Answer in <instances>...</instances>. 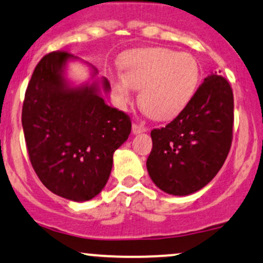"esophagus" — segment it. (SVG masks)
Returning <instances> with one entry per match:
<instances>
[{
  "instance_id": "obj_1",
  "label": "esophagus",
  "mask_w": 263,
  "mask_h": 263,
  "mask_svg": "<svg viewBox=\"0 0 263 263\" xmlns=\"http://www.w3.org/2000/svg\"><path fill=\"white\" fill-rule=\"evenodd\" d=\"M147 128L144 127L143 125H138V123H134L132 125V134L137 135V134H142V132H146Z\"/></svg>"
}]
</instances>
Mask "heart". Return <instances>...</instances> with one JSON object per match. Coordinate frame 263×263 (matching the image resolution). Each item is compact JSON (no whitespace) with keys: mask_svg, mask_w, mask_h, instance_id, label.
I'll list each match as a JSON object with an SVG mask.
<instances>
[{"mask_svg":"<svg viewBox=\"0 0 263 263\" xmlns=\"http://www.w3.org/2000/svg\"><path fill=\"white\" fill-rule=\"evenodd\" d=\"M122 70L107 78L119 106L134 101L141 89L140 102L157 120H170L180 114L197 91L200 65L189 53H178L161 47L143 48L126 54Z\"/></svg>","mask_w":263,"mask_h":263,"instance_id":"obj_1","label":"heart"}]
</instances>
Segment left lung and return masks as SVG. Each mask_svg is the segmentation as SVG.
Masks as SVG:
<instances>
[{"label": "left lung", "instance_id": "1", "mask_svg": "<svg viewBox=\"0 0 263 263\" xmlns=\"http://www.w3.org/2000/svg\"><path fill=\"white\" fill-rule=\"evenodd\" d=\"M234 95L225 78L211 73L186 107L165 127L151 132L147 171L167 194H193L218 174L231 147Z\"/></svg>", "mask_w": 263, "mask_h": 263}]
</instances>
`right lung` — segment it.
I'll list each match as a JSON object with an SVG mask.
<instances>
[{
  "label": "right lung",
  "mask_w": 263,
  "mask_h": 263,
  "mask_svg": "<svg viewBox=\"0 0 263 263\" xmlns=\"http://www.w3.org/2000/svg\"><path fill=\"white\" fill-rule=\"evenodd\" d=\"M66 52L42 58L33 71L22 108V126L32 167L50 192L68 200H91L106 185L114 152L127 141L129 117L105 104L107 79L74 85L66 78Z\"/></svg>",
  "instance_id": "obj_1"
}]
</instances>
